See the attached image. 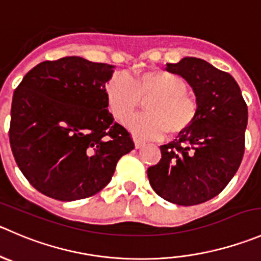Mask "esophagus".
Instances as JSON below:
<instances>
[{"instance_id": "1", "label": "esophagus", "mask_w": 261, "mask_h": 261, "mask_svg": "<svg viewBox=\"0 0 261 261\" xmlns=\"http://www.w3.org/2000/svg\"><path fill=\"white\" fill-rule=\"evenodd\" d=\"M145 145V143L141 140H138V139H135V148L139 149V148H143V146Z\"/></svg>"}]
</instances>
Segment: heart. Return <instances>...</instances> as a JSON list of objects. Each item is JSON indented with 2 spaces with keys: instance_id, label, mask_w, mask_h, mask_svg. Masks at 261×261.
<instances>
[{
  "instance_id": "obj_1",
  "label": "heart",
  "mask_w": 261,
  "mask_h": 261,
  "mask_svg": "<svg viewBox=\"0 0 261 261\" xmlns=\"http://www.w3.org/2000/svg\"><path fill=\"white\" fill-rule=\"evenodd\" d=\"M186 82L167 70H148L127 79L115 75L106 85L110 112L125 123L145 100V113L134 117L128 128L141 139L176 138L192 127L200 112V100L187 92Z\"/></svg>"
}]
</instances>
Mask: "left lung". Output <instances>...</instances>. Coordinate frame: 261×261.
I'll return each instance as SVG.
<instances>
[{"label": "left lung", "mask_w": 261, "mask_h": 261, "mask_svg": "<svg viewBox=\"0 0 261 261\" xmlns=\"http://www.w3.org/2000/svg\"><path fill=\"white\" fill-rule=\"evenodd\" d=\"M200 100L198 120L189 131L161 146L162 158L148 168L154 191L177 205H198L221 194L245 153L247 106L236 80L206 61L182 58L167 63Z\"/></svg>", "instance_id": "8db88e82"}]
</instances>
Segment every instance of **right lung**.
I'll return each mask as SVG.
<instances>
[{"instance_id":"obj_1","label":"right lung","mask_w":261,"mask_h":261,"mask_svg":"<svg viewBox=\"0 0 261 261\" xmlns=\"http://www.w3.org/2000/svg\"><path fill=\"white\" fill-rule=\"evenodd\" d=\"M112 72L108 63L63 57L40 62L15 89L10 145L25 178L45 196L90 198L135 148L107 110L106 83Z\"/></svg>"}]
</instances>
